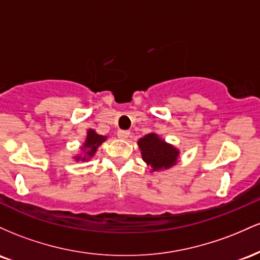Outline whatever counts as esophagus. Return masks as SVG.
Returning a JSON list of instances; mask_svg holds the SVG:
<instances>
[{
    "label": "esophagus",
    "mask_w": 260,
    "mask_h": 260,
    "mask_svg": "<svg viewBox=\"0 0 260 260\" xmlns=\"http://www.w3.org/2000/svg\"><path fill=\"white\" fill-rule=\"evenodd\" d=\"M130 135V131L127 130H118V138L119 139H127Z\"/></svg>",
    "instance_id": "1"
}]
</instances>
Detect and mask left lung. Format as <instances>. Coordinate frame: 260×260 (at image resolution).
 I'll return each instance as SVG.
<instances>
[{
  "label": "left lung",
  "instance_id": "left-lung-1",
  "mask_svg": "<svg viewBox=\"0 0 260 260\" xmlns=\"http://www.w3.org/2000/svg\"><path fill=\"white\" fill-rule=\"evenodd\" d=\"M142 158L147 165H151L153 171L169 168L174 165L178 157V150L173 146L166 144L156 134H148L139 140Z\"/></svg>",
  "mask_w": 260,
  "mask_h": 260
}]
</instances>
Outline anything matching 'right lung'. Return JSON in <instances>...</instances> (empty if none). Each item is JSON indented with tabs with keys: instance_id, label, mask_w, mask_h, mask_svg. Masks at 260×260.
Here are the masks:
<instances>
[{
	"instance_id": "1",
	"label": "right lung",
	"mask_w": 260,
	"mask_h": 260,
	"mask_svg": "<svg viewBox=\"0 0 260 260\" xmlns=\"http://www.w3.org/2000/svg\"><path fill=\"white\" fill-rule=\"evenodd\" d=\"M104 140H106V136L98 135V134H95V131L88 130V135H87L86 142H84L83 145V147L86 148V154L82 157L83 161L84 159H87V157H92L93 154L95 153L98 146L101 145ZM76 159H80V157H77Z\"/></svg>"
}]
</instances>
